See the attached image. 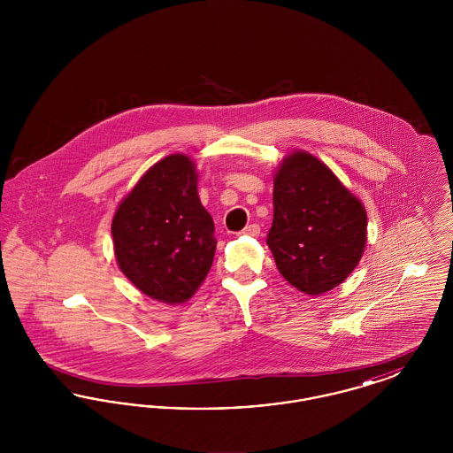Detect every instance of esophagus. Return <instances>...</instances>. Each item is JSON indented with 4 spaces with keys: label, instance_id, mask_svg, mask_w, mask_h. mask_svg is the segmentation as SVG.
Listing matches in <instances>:
<instances>
[{
    "label": "esophagus",
    "instance_id": "1",
    "mask_svg": "<svg viewBox=\"0 0 453 453\" xmlns=\"http://www.w3.org/2000/svg\"><path fill=\"white\" fill-rule=\"evenodd\" d=\"M242 234H246V236H253L257 237L259 234V226L258 224H250V226H246L244 229H242Z\"/></svg>",
    "mask_w": 453,
    "mask_h": 453
}]
</instances>
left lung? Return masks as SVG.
<instances>
[{
  "label": "left lung",
  "mask_w": 453,
  "mask_h": 453,
  "mask_svg": "<svg viewBox=\"0 0 453 453\" xmlns=\"http://www.w3.org/2000/svg\"><path fill=\"white\" fill-rule=\"evenodd\" d=\"M266 244L285 280L321 296L343 283L364 257L365 207L321 159L297 150L273 176Z\"/></svg>",
  "instance_id": "1"
}]
</instances>
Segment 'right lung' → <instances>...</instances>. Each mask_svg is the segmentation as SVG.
<instances>
[{"mask_svg": "<svg viewBox=\"0 0 453 453\" xmlns=\"http://www.w3.org/2000/svg\"><path fill=\"white\" fill-rule=\"evenodd\" d=\"M196 183L194 161L170 154L141 176L111 219L119 268L154 301H188L212 266L214 220Z\"/></svg>", "mask_w": 453, "mask_h": 453, "instance_id": "obj_1", "label": "right lung"}]
</instances>
